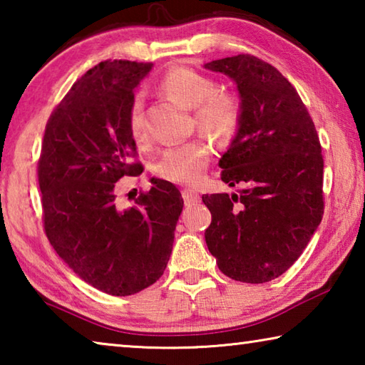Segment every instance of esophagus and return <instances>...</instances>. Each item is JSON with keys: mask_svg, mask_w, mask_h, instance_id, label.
Masks as SVG:
<instances>
[{"mask_svg": "<svg viewBox=\"0 0 365 365\" xmlns=\"http://www.w3.org/2000/svg\"><path fill=\"white\" fill-rule=\"evenodd\" d=\"M182 196H183L185 205H187V206L195 205V202L200 201V193H197V191L193 190V188H185L182 191Z\"/></svg>", "mask_w": 365, "mask_h": 365, "instance_id": "esophagus-1", "label": "esophagus"}]
</instances>
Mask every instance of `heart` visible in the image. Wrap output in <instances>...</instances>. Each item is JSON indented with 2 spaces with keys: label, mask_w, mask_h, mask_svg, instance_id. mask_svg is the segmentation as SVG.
Here are the masks:
<instances>
[{
  "label": "heart",
  "mask_w": 365,
  "mask_h": 365,
  "mask_svg": "<svg viewBox=\"0 0 365 365\" xmlns=\"http://www.w3.org/2000/svg\"><path fill=\"white\" fill-rule=\"evenodd\" d=\"M164 91L178 103L195 109V119L202 130L219 140H230L237 133L242 122V104L230 93L217 91V83L206 73L190 67L177 66L160 78ZM128 128L133 140L146 138V122L143 115V98L135 96ZM211 158V148L202 138H195L187 143L172 146L163 154L158 172L164 178L180 183H195L201 178Z\"/></svg>",
  "instance_id": "b5f03b06"
}]
</instances>
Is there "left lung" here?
Returning a JSON list of instances; mask_svg holds the SVG:
<instances>
[{"instance_id": "1", "label": "left lung", "mask_w": 365, "mask_h": 365, "mask_svg": "<svg viewBox=\"0 0 365 365\" xmlns=\"http://www.w3.org/2000/svg\"><path fill=\"white\" fill-rule=\"evenodd\" d=\"M237 85L242 122L219 165L238 193L202 195L212 215L207 250L222 274L265 283L294 264L324 215V159L319 135L298 91L251 54L205 64Z\"/></svg>"}]
</instances>
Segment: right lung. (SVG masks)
Returning a JSON list of instances; mask_svg holds the SVG:
<instances>
[{
  "label": "right lung",
  "instance_id": "right-lung-1",
  "mask_svg": "<svg viewBox=\"0 0 365 365\" xmlns=\"http://www.w3.org/2000/svg\"><path fill=\"white\" fill-rule=\"evenodd\" d=\"M151 69V63L115 59L86 72L48 119L38 160L49 243L80 279L113 296L159 280L183 209L175 185L154 177L133 206L117 201V182L143 172L130 163L137 145L128 114Z\"/></svg>",
  "mask_w": 365,
  "mask_h": 365
}]
</instances>
